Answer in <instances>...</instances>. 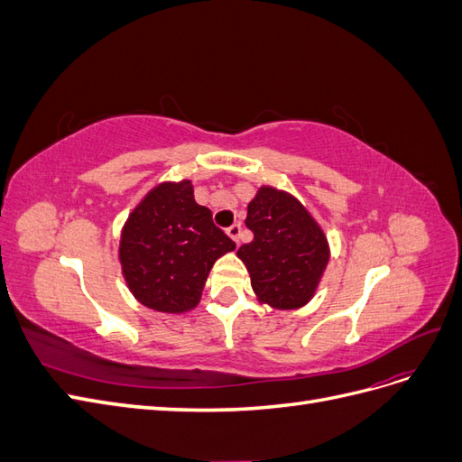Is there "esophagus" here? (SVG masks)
<instances>
[{
  "label": "esophagus",
  "mask_w": 462,
  "mask_h": 462,
  "mask_svg": "<svg viewBox=\"0 0 462 462\" xmlns=\"http://www.w3.org/2000/svg\"><path fill=\"white\" fill-rule=\"evenodd\" d=\"M226 233L231 236L235 243H239V239H241V223H233V226H229L226 229Z\"/></svg>",
  "instance_id": "1"
}]
</instances>
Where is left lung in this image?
I'll list each match as a JSON object with an SVG mask.
<instances>
[{"mask_svg":"<svg viewBox=\"0 0 462 462\" xmlns=\"http://www.w3.org/2000/svg\"><path fill=\"white\" fill-rule=\"evenodd\" d=\"M253 243L236 250L260 302L295 310L310 302L329 262V245L318 221L292 194L260 187L248 204Z\"/></svg>","mask_w":462,"mask_h":462,"instance_id":"1","label":"left lung"}]
</instances>
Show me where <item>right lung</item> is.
<instances>
[{
  "label": "right lung",
  "mask_w": 462,
  "mask_h": 462,
  "mask_svg": "<svg viewBox=\"0 0 462 462\" xmlns=\"http://www.w3.org/2000/svg\"><path fill=\"white\" fill-rule=\"evenodd\" d=\"M235 243L194 200L189 179L153 187L121 231L119 262L134 299L156 312L183 314L200 302L219 256Z\"/></svg>",
  "instance_id": "add662e5"
}]
</instances>
